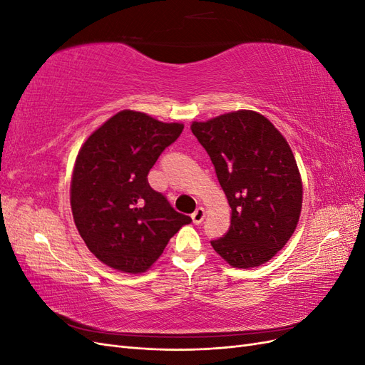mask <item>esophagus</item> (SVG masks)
<instances>
[{
	"label": "esophagus",
	"mask_w": 365,
	"mask_h": 365,
	"mask_svg": "<svg viewBox=\"0 0 365 365\" xmlns=\"http://www.w3.org/2000/svg\"><path fill=\"white\" fill-rule=\"evenodd\" d=\"M204 217H205V210L202 208V207H197L195 212H193V215H192V220H193V224L195 225H200L202 220H204Z\"/></svg>",
	"instance_id": "1"
}]
</instances>
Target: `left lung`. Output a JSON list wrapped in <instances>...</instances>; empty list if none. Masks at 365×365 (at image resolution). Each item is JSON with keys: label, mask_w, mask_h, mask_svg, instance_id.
I'll use <instances>...</instances> for the list:
<instances>
[{"label": "left lung", "mask_w": 365, "mask_h": 365, "mask_svg": "<svg viewBox=\"0 0 365 365\" xmlns=\"http://www.w3.org/2000/svg\"><path fill=\"white\" fill-rule=\"evenodd\" d=\"M190 129L212 160L231 207L213 250L233 268L269 262L291 239L303 205V181L291 146L271 121L251 109L227 113Z\"/></svg>", "instance_id": "obj_1"}]
</instances>
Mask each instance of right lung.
<instances>
[{
	"label": "right lung",
	"mask_w": 365,
	"mask_h": 365,
	"mask_svg": "<svg viewBox=\"0 0 365 365\" xmlns=\"http://www.w3.org/2000/svg\"><path fill=\"white\" fill-rule=\"evenodd\" d=\"M182 129L123 109L83 141L71 175V212L88 250L106 267L146 272L192 222L148 182L152 165Z\"/></svg>",
	"instance_id": "right-lung-1"
}]
</instances>
